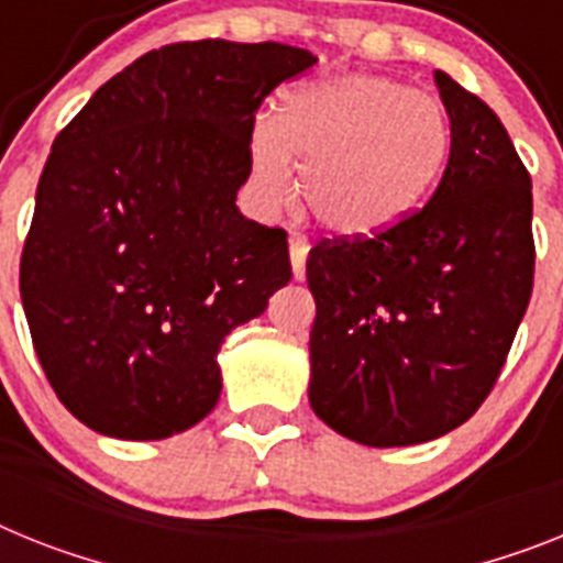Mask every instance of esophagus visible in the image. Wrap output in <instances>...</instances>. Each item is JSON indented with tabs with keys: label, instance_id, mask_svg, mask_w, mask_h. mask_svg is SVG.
<instances>
[{
	"label": "esophagus",
	"instance_id": "1",
	"mask_svg": "<svg viewBox=\"0 0 563 563\" xmlns=\"http://www.w3.org/2000/svg\"><path fill=\"white\" fill-rule=\"evenodd\" d=\"M289 254H291V268H295V280L306 277V257H309V240L300 234L289 238Z\"/></svg>",
	"mask_w": 563,
	"mask_h": 563
}]
</instances>
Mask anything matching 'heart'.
<instances>
[{"label": "heart", "mask_w": 563, "mask_h": 563, "mask_svg": "<svg viewBox=\"0 0 563 563\" xmlns=\"http://www.w3.org/2000/svg\"><path fill=\"white\" fill-rule=\"evenodd\" d=\"M450 148L441 106L409 85L369 74L320 79L283 97L249 136V194L283 211L300 191L338 238H372L404 220L432 188Z\"/></svg>", "instance_id": "heart-1"}]
</instances>
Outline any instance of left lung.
<instances>
[{"instance_id":"1","label":"left lung","mask_w":563,"mask_h":563,"mask_svg":"<svg viewBox=\"0 0 563 563\" xmlns=\"http://www.w3.org/2000/svg\"><path fill=\"white\" fill-rule=\"evenodd\" d=\"M450 159L429 200L372 238L320 240L309 400L366 446L452 432L498 384L536 277L532 179L484 99L446 70Z\"/></svg>"}]
</instances>
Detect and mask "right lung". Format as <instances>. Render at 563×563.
I'll return each instance as SVG.
<instances>
[{
  "label": "right lung",
  "mask_w": 563,
  "mask_h": 563,
  "mask_svg": "<svg viewBox=\"0 0 563 563\" xmlns=\"http://www.w3.org/2000/svg\"><path fill=\"white\" fill-rule=\"evenodd\" d=\"M277 42H174L108 79L54 140L19 260L33 349L93 432L159 441L214 409L217 352L291 280L283 229L234 206Z\"/></svg>",
  "instance_id": "add662e5"
}]
</instances>
